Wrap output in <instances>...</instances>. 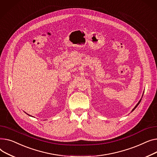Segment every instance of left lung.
Here are the masks:
<instances>
[{"label": "left lung", "instance_id": "1", "mask_svg": "<svg viewBox=\"0 0 157 157\" xmlns=\"http://www.w3.org/2000/svg\"><path fill=\"white\" fill-rule=\"evenodd\" d=\"M143 96H142V98H143ZM141 99L139 101V102L137 103V105L135 106V107H134V108L132 109V112H132L134 111V109H135L137 108V106L138 105H139V104H140V102H141Z\"/></svg>", "mask_w": 157, "mask_h": 157}]
</instances>
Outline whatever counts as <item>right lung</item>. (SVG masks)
<instances>
[{"label":"right lung","mask_w":157,"mask_h":157,"mask_svg":"<svg viewBox=\"0 0 157 157\" xmlns=\"http://www.w3.org/2000/svg\"><path fill=\"white\" fill-rule=\"evenodd\" d=\"M26 114H27V113H26ZM27 115H29V114H27ZM29 115V116H31V115Z\"/></svg>","instance_id":"add662e5"}]
</instances>
